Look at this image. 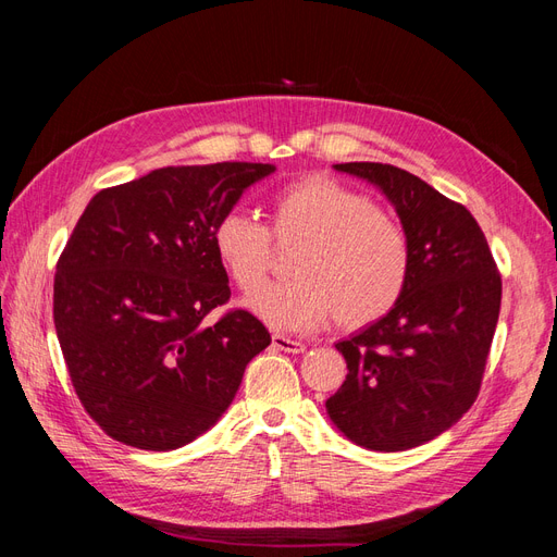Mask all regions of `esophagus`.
Segmentation results:
<instances>
[{
    "label": "esophagus",
    "mask_w": 557,
    "mask_h": 557,
    "mask_svg": "<svg viewBox=\"0 0 557 557\" xmlns=\"http://www.w3.org/2000/svg\"><path fill=\"white\" fill-rule=\"evenodd\" d=\"M272 346L278 350H285V352H305V348H307L301 342L290 339V336H283V334L272 336Z\"/></svg>",
    "instance_id": "1"
}]
</instances>
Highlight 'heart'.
I'll use <instances>...</instances> for the list:
<instances>
[{
  "mask_svg": "<svg viewBox=\"0 0 557 557\" xmlns=\"http://www.w3.org/2000/svg\"><path fill=\"white\" fill-rule=\"evenodd\" d=\"M211 237L218 262L246 295L267 281L272 239L301 242L290 260L295 278L248 301L276 330H311L332 313L339 327H364L397 305L411 272L409 237L397 218L320 174L283 185L269 201V227L230 209Z\"/></svg>",
  "mask_w": 557,
  "mask_h": 557,
  "instance_id": "obj_1",
  "label": "heart"
}]
</instances>
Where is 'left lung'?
Listing matches in <instances>:
<instances>
[{
    "instance_id": "obj_1",
    "label": "left lung",
    "mask_w": 557,
    "mask_h": 557,
    "mask_svg": "<svg viewBox=\"0 0 557 557\" xmlns=\"http://www.w3.org/2000/svg\"><path fill=\"white\" fill-rule=\"evenodd\" d=\"M364 178L395 207L411 246L397 305L336 344L348 374L327 401L346 440L369 450L432 442L481 391L502 305V276L485 234L462 205L381 162L334 164Z\"/></svg>"
}]
</instances>
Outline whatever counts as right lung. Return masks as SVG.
<instances>
[{"label": "right lung", "instance_id": "obj_1", "mask_svg": "<svg viewBox=\"0 0 557 557\" xmlns=\"http://www.w3.org/2000/svg\"><path fill=\"white\" fill-rule=\"evenodd\" d=\"M274 164L162 166L99 190L58 260L53 318L74 391L111 440L174 450L218 423L246 364L272 344L227 311L213 225Z\"/></svg>", "mask_w": 557, "mask_h": 557}]
</instances>
